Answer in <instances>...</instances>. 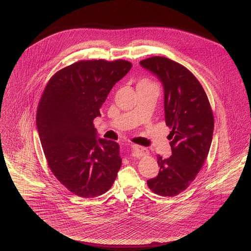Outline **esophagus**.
<instances>
[{
  "label": "esophagus",
  "instance_id": "esophagus-1",
  "mask_svg": "<svg viewBox=\"0 0 251 251\" xmlns=\"http://www.w3.org/2000/svg\"><path fill=\"white\" fill-rule=\"evenodd\" d=\"M131 150H132L133 156L136 158H142L149 155V151L146 148H143L141 146H133Z\"/></svg>",
  "mask_w": 251,
  "mask_h": 251
}]
</instances>
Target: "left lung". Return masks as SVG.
Instances as JSON below:
<instances>
[{
  "label": "left lung",
  "mask_w": 251,
  "mask_h": 251,
  "mask_svg": "<svg viewBox=\"0 0 251 251\" xmlns=\"http://www.w3.org/2000/svg\"><path fill=\"white\" fill-rule=\"evenodd\" d=\"M162 81L165 121L172 129L168 139L172 156H157L159 175L147 181L162 197H175L193 183L207 158L213 133V113L199 79L184 65L164 56L140 61Z\"/></svg>",
  "instance_id": "obj_1"
}]
</instances>
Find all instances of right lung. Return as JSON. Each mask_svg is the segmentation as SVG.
<instances>
[{"label":"right lung","mask_w":251,"mask_h":251,"mask_svg":"<svg viewBox=\"0 0 251 251\" xmlns=\"http://www.w3.org/2000/svg\"><path fill=\"white\" fill-rule=\"evenodd\" d=\"M131 67L124 59L79 60L58 70L44 89L37 111L44 153L54 176L78 197L103 195L117 176L119 145L97 140L93 120Z\"/></svg>","instance_id":"add662e5"}]
</instances>
